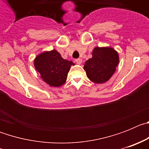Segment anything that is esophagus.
Segmentation results:
<instances>
[{
    "label": "esophagus",
    "instance_id": "34e87169",
    "mask_svg": "<svg viewBox=\"0 0 149 149\" xmlns=\"http://www.w3.org/2000/svg\"><path fill=\"white\" fill-rule=\"evenodd\" d=\"M75 62L77 64H78V65H81V63H82V59H81V58L77 59V60H75Z\"/></svg>",
    "mask_w": 149,
    "mask_h": 149
}]
</instances>
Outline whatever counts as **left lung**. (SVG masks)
Masks as SVG:
<instances>
[{
    "label": "left lung",
    "instance_id": "1",
    "mask_svg": "<svg viewBox=\"0 0 149 149\" xmlns=\"http://www.w3.org/2000/svg\"><path fill=\"white\" fill-rule=\"evenodd\" d=\"M92 56L84 63L86 76L95 84L106 83L116 70L119 63V54L111 47H95Z\"/></svg>",
    "mask_w": 149,
    "mask_h": 149
}]
</instances>
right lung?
<instances>
[{"label": "right lung", "mask_w": 149, "mask_h": 149, "mask_svg": "<svg viewBox=\"0 0 149 149\" xmlns=\"http://www.w3.org/2000/svg\"><path fill=\"white\" fill-rule=\"evenodd\" d=\"M33 64L42 81L53 87H60L65 84L71 66L74 65L72 61L63 59L54 49L38 54Z\"/></svg>", "instance_id": "right-lung-1"}]
</instances>
